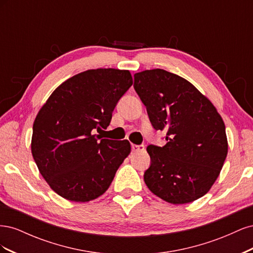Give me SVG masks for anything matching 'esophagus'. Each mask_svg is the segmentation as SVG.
Wrapping results in <instances>:
<instances>
[{"mask_svg": "<svg viewBox=\"0 0 253 253\" xmlns=\"http://www.w3.org/2000/svg\"><path fill=\"white\" fill-rule=\"evenodd\" d=\"M144 150L143 144H132V151L133 152H141Z\"/></svg>", "mask_w": 253, "mask_h": 253, "instance_id": "1", "label": "esophagus"}]
</instances>
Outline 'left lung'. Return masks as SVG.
I'll return each mask as SVG.
<instances>
[{"label": "left lung", "mask_w": 253, "mask_h": 253, "mask_svg": "<svg viewBox=\"0 0 253 253\" xmlns=\"http://www.w3.org/2000/svg\"><path fill=\"white\" fill-rule=\"evenodd\" d=\"M134 88L153 127L167 133L164 147L147 148L151 165L145 185L174 205L198 200L211 189L227 157L220 115L193 84L160 68L135 74Z\"/></svg>", "instance_id": "obj_1"}]
</instances>
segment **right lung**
Wrapping results in <instances>:
<instances>
[{"mask_svg":"<svg viewBox=\"0 0 253 253\" xmlns=\"http://www.w3.org/2000/svg\"><path fill=\"white\" fill-rule=\"evenodd\" d=\"M132 84L128 71L88 70L58 86L38 113L33 157L58 195L85 203L109 189L131 144L95 133L109 126L115 106Z\"/></svg>","mask_w":253,"mask_h":253,"instance_id":"right-lung-1","label":"right lung"}]
</instances>
